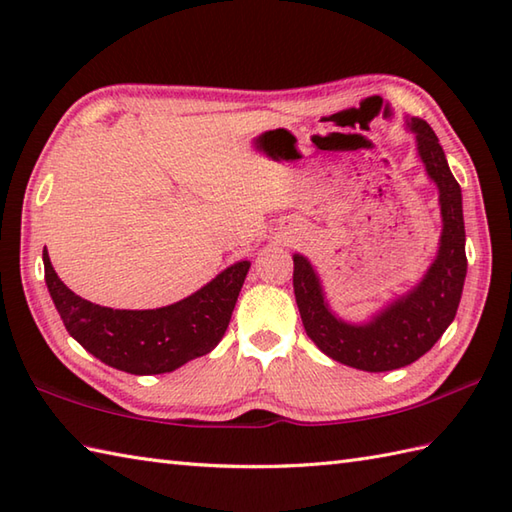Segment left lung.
I'll return each mask as SVG.
<instances>
[{
    "label": "left lung",
    "mask_w": 512,
    "mask_h": 512,
    "mask_svg": "<svg viewBox=\"0 0 512 512\" xmlns=\"http://www.w3.org/2000/svg\"><path fill=\"white\" fill-rule=\"evenodd\" d=\"M405 127L416 140V154L427 178L436 184L442 217L438 253L418 284L389 299L369 319L347 321L330 308L323 281L310 259L292 255V286L303 328L325 356L363 372H391L427 354L453 323L466 277L460 184L429 123L418 116H405Z\"/></svg>",
    "instance_id": "obj_1"
}]
</instances>
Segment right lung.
<instances>
[{"label":"right lung","instance_id":"right-lung-1","mask_svg":"<svg viewBox=\"0 0 512 512\" xmlns=\"http://www.w3.org/2000/svg\"><path fill=\"white\" fill-rule=\"evenodd\" d=\"M46 286L65 330L99 361L127 374H167L209 354L231 321L250 262L224 268L209 284L171 306L114 310L92 303L63 284L43 248Z\"/></svg>","mask_w":512,"mask_h":512}]
</instances>
